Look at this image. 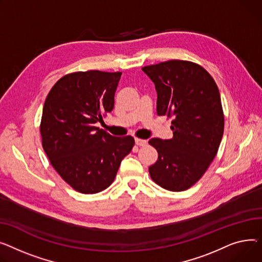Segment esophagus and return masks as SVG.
<instances>
[{
	"instance_id": "obj_1",
	"label": "esophagus",
	"mask_w": 262,
	"mask_h": 262,
	"mask_svg": "<svg viewBox=\"0 0 262 262\" xmlns=\"http://www.w3.org/2000/svg\"><path fill=\"white\" fill-rule=\"evenodd\" d=\"M135 144L140 147H144L147 145V141L146 140H141V138H135Z\"/></svg>"
}]
</instances>
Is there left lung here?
<instances>
[{
	"label": "left lung",
	"instance_id": "1",
	"mask_svg": "<svg viewBox=\"0 0 262 262\" xmlns=\"http://www.w3.org/2000/svg\"><path fill=\"white\" fill-rule=\"evenodd\" d=\"M142 70L156 85L158 115L172 117L173 137L149 141L159 153L149 173L167 190H186L205 173L222 140L219 89L206 70L190 61L170 60Z\"/></svg>",
	"mask_w": 262,
	"mask_h": 262
}]
</instances>
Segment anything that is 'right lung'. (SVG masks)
I'll list each match as a JSON object with an SVG mask.
<instances>
[{
  "mask_svg": "<svg viewBox=\"0 0 262 262\" xmlns=\"http://www.w3.org/2000/svg\"><path fill=\"white\" fill-rule=\"evenodd\" d=\"M121 73L76 72L60 78L45 99L40 132L55 170L81 193H97L113 183L134 146L95 127L114 107Z\"/></svg>",
  "mask_w": 262,
  "mask_h": 262,
  "instance_id": "right-lung-1",
  "label": "right lung"
}]
</instances>
